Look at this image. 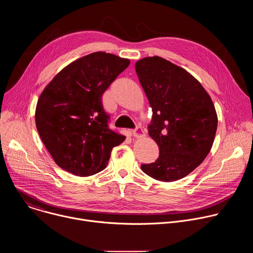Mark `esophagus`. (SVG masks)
I'll return each mask as SVG.
<instances>
[{
    "mask_svg": "<svg viewBox=\"0 0 253 253\" xmlns=\"http://www.w3.org/2000/svg\"><path fill=\"white\" fill-rule=\"evenodd\" d=\"M133 136L136 138H141V137L145 136V131H144V129L141 125L136 126V128L133 130Z\"/></svg>",
    "mask_w": 253,
    "mask_h": 253,
    "instance_id": "obj_1",
    "label": "esophagus"
}]
</instances>
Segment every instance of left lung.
Returning a JSON list of instances; mask_svg holds the SVG:
<instances>
[{
    "mask_svg": "<svg viewBox=\"0 0 253 253\" xmlns=\"http://www.w3.org/2000/svg\"><path fill=\"white\" fill-rule=\"evenodd\" d=\"M135 69L152 108L148 133L159 147L157 160L141 169L159 181H176L212 147L218 122L214 105L191 74L161 57L141 59Z\"/></svg>",
    "mask_w": 253,
    "mask_h": 253,
    "instance_id": "8db88e82",
    "label": "left lung"
}]
</instances>
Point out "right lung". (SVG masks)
Masks as SVG:
<instances>
[{"mask_svg": "<svg viewBox=\"0 0 253 253\" xmlns=\"http://www.w3.org/2000/svg\"><path fill=\"white\" fill-rule=\"evenodd\" d=\"M128 59L96 52L69 64L42 92L36 126L62 169L81 177L102 171L125 136L109 128L102 95L129 66Z\"/></svg>", "mask_w": 253, "mask_h": 253, "instance_id": "obj_1", "label": "right lung"}]
</instances>
